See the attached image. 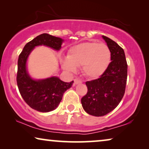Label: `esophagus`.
Wrapping results in <instances>:
<instances>
[{
	"instance_id": "34e87169",
	"label": "esophagus",
	"mask_w": 149,
	"mask_h": 149,
	"mask_svg": "<svg viewBox=\"0 0 149 149\" xmlns=\"http://www.w3.org/2000/svg\"><path fill=\"white\" fill-rule=\"evenodd\" d=\"M82 83V81H81L79 79H75L74 80V85L79 84V83Z\"/></svg>"
}]
</instances>
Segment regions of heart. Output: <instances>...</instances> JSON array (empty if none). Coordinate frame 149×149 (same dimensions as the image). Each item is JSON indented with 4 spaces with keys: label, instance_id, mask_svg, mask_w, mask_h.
I'll list each match as a JSON object with an SVG mask.
<instances>
[{
    "label": "heart",
    "instance_id": "obj_1",
    "mask_svg": "<svg viewBox=\"0 0 149 149\" xmlns=\"http://www.w3.org/2000/svg\"><path fill=\"white\" fill-rule=\"evenodd\" d=\"M111 60V52L106 44L85 42L72 47L67 58L63 61V68L74 72L76 66H81L85 77L97 79L107 70Z\"/></svg>",
    "mask_w": 149,
    "mask_h": 149
}]
</instances>
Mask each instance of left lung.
<instances>
[{
  "label": "left lung",
  "instance_id": "1",
  "mask_svg": "<svg viewBox=\"0 0 149 149\" xmlns=\"http://www.w3.org/2000/svg\"><path fill=\"white\" fill-rule=\"evenodd\" d=\"M102 37L111 52V62L100 78L85 83L88 91L81 98L85 111L95 117L107 115L119 105L125 93L127 76L123 49L111 38Z\"/></svg>",
  "mask_w": 149,
  "mask_h": 149
}]
</instances>
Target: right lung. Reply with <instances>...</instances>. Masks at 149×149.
<instances>
[{"label": "right lung", "mask_w": 149, "mask_h": 149, "mask_svg": "<svg viewBox=\"0 0 149 149\" xmlns=\"http://www.w3.org/2000/svg\"><path fill=\"white\" fill-rule=\"evenodd\" d=\"M64 41L62 38L50 34H40L24 46L18 58L17 83L19 93L30 107L38 112L48 113L56 109L64 92L72 87L74 81L66 83L56 76L40 79L32 78L27 69L28 57L38 46H46L58 52Z\"/></svg>", "instance_id": "right-lung-1"}]
</instances>
